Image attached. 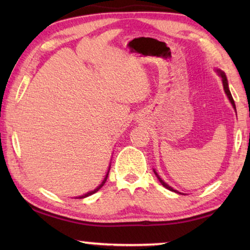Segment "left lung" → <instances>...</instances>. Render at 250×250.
I'll return each mask as SVG.
<instances>
[{
	"label": "left lung",
	"instance_id": "left-lung-1",
	"mask_svg": "<svg viewBox=\"0 0 250 250\" xmlns=\"http://www.w3.org/2000/svg\"><path fill=\"white\" fill-rule=\"evenodd\" d=\"M216 73L218 74V76L219 77L222 78V83H223V87H224V91H225V94H226V96H227V98H228V100L230 101V104H231V105H232V108L235 109V111H236V105H235V103H234V99H232V97H231V94H230V90H229V87H228V80H227V77H226V75H225V73H224L223 70H221V69H216ZM154 171V173H155V175H156V177H158V180L160 181V183L162 184L164 188H167V189H170V191H172V192H175V193H179V194H182V193H180V192H177L176 189H174L173 188H171L170 185L168 184H167L166 182H164L162 179H161L160 177V175L158 174V173H156V171L155 170H153Z\"/></svg>",
	"mask_w": 250,
	"mask_h": 250
}]
</instances>
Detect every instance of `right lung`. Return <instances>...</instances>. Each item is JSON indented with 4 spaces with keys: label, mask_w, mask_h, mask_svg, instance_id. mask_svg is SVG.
Returning a JSON list of instances; mask_svg holds the SVG:
<instances>
[{
    "label": "right lung",
    "mask_w": 250,
    "mask_h": 250,
    "mask_svg": "<svg viewBox=\"0 0 250 250\" xmlns=\"http://www.w3.org/2000/svg\"><path fill=\"white\" fill-rule=\"evenodd\" d=\"M109 170H110V167H109ZM109 170H108V172H107V174H105V176H104V181L101 182V184H100L99 186H97V188L94 189V191H90V192H88V193H86V194H83V195H80V196H77V197H75V198H84V197H87V196H89V195H92V194H95L96 192H98L99 189H100L101 188H103L104 184L105 183V181H107V177H108V173H109Z\"/></svg>",
    "instance_id": "add662e5"
}]
</instances>
